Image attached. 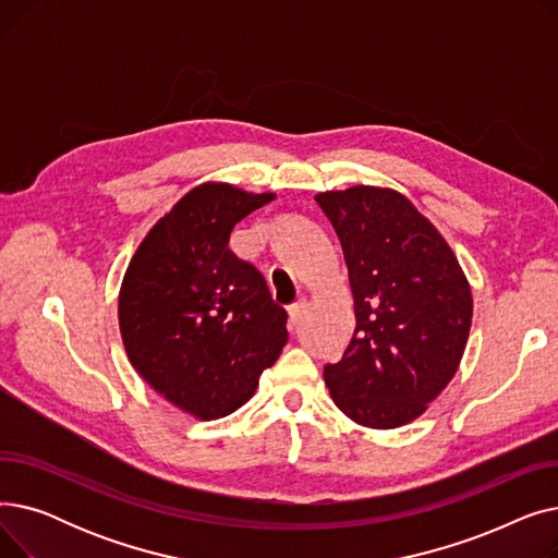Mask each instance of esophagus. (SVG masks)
<instances>
[{
    "label": "esophagus",
    "instance_id": "1",
    "mask_svg": "<svg viewBox=\"0 0 558 558\" xmlns=\"http://www.w3.org/2000/svg\"><path fill=\"white\" fill-rule=\"evenodd\" d=\"M305 310H307V303H305V299L303 301H299V303H294L289 307V320L294 326H299L301 320H303V316H305Z\"/></svg>",
    "mask_w": 558,
    "mask_h": 558
}]
</instances>
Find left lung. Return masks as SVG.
<instances>
[{"mask_svg":"<svg viewBox=\"0 0 558 558\" xmlns=\"http://www.w3.org/2000/svg\"><path fill=\"white\" fill-rule=\"evenodd\" d=\"M343 248L355 335L324 377L341 412L364 427L418 418L457 373L473 296L438 230L393 190L357 185L316 196Z\"/></svg>","mask_w":558,"mask_h":558,"instance_id":"8db88e82","label":"left lung"}]
</instances>
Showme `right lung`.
Instances as JSON below:
<instances>
[{"instance_id":"1","label":"right lung","mask_w":558,"mask_h":558,"mask_svg":"<svg viewBox=\"0 0 558 558\" xmlns=\"http://www.w3.org/2000/svg\"><path fill=\"white\" fill-rule=\"evenodd\" d=\"M269 201L226 183L194 187L146 234L122 282L120 330L133 368L203 421L242 407L287 343V312L228 248L234 223Z\"/></svg>"}]
</instances>
